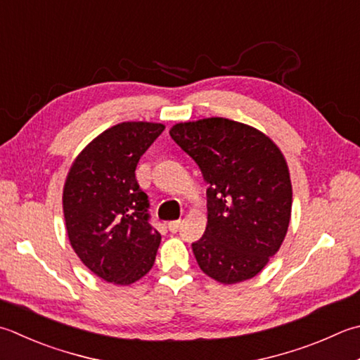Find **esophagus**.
<instances>
[{
  "label": "esophagus",
  "instance_id": "1",
  "mask_svg": "<svg viewBox=\"0 0 360 360\" xmlns=\"http://www.w3.org/2000/svg\"><path fill=\"white\" fill-rule=\"evenodd\" d=\"M181 228V220H174V221H168V229L172 232H176Z\"/></svg>",
  "mask_w": 360,
  "mask_h": 360
}]
</instances>
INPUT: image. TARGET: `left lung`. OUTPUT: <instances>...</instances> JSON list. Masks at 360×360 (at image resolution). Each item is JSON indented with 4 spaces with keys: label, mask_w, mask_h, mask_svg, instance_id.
<instances>
[{
    "label": "left lung",
    "mask_w": 360,
    "mask_h": 360,
    "mask_svg": "<svg viewBox=\"0 0 360 360\" xmlns=\"http://www.w3.org/2000/svg\"><path fill=\"white\" fill-rule=\"evenodd\" d=\"M170 136L207 182V226L192 243L200 269L221 284L255 278L276 255L292 212V182L264 132L212 117L178 123Z\"/></svg>",
    "instance_id": "left-lung-1"
}]
</instances>
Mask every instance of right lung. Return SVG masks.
I'll return each mask as SVG.
<instances>
[{
    "label": "right lung",
    "instance_id": "add662e5",
    "mask_svg": "<svg viewBox=\"0 0 360 360\" xmlns=\"http://www.w3.org/2000/svg\"><path fill=\"white\" fill-rule=\"evenodd\" d=\"M164 129L148 122L112 126L84 148L67 174L62 202L70 243L108 283H136L156 260L160 234L150 223L136 168Z\"/></svg>",
    "mask_w": 360,
    "mask_h": 360
}]
</instances>
